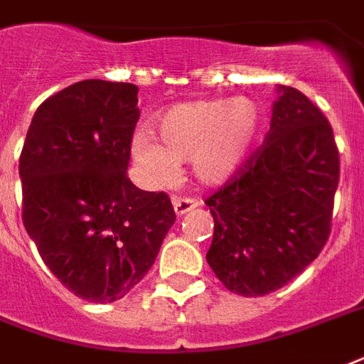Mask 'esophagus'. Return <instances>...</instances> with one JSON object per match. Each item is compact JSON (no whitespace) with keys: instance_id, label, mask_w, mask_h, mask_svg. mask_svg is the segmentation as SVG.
I'll return each mask as SVG.
<instances>
[{"instance_id":"34e87169","label":"esophagus","mask_w":364,"mask_h":364,"mask_svg":"<svg viewBox=\"0 0 364 364\" xmlns=\"http://www.w3.org/2000/svg\"><path fill=\"white\" fill-rule=\"evenodd\" d=\"M171 204H173V211H176V215H185V213H187V211H191V210H194V208H196V205H198V202H196V200H193V198H173L171 200Z\"/></svg>"}]
</instances>
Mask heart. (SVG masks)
Returning a JSON list of instances; mask_svg holds the SVG:
<instances>
[{"label": "heart", "instance_id": "b5f03b06", "mask_svg": "<svg viewBox=\"0 0 364 364\" xmlns=\"http://www.w3.org/2000/svg\"><path fill=\"white\" fill-rule=\"evenodd\" d=\"M264 126V113L251 98L185 102L156 119L151 132L132 139L137 168L154 185L177 176V162L188 160L194 179L208 187L228 181L251 156Z\"/></svg>", "mask_w": 364, "mask_h": 364}]
</instances>
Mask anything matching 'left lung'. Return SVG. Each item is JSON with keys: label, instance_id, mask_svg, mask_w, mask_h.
Instances as JSON below:
<instances>
[{"label": "left lung", "instance_id": "left-lung-1", "mask_svg": "<svg viewBox=\"0 0 364 364\" xmlns=\"http://www.w3.org/2000/svg\"><path fill=\"white\" fill-rule=\"evenodd\" d=\"M276 90L262 147L205 200L215 223L205 260L242 296L277 291L316 260L338 187V149L325 115L296 88Z\"/></svg>", "mask_w": 364, "mask_h": 364}]
</instances>
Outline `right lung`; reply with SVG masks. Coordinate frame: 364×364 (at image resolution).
<instances>
[{"label":"right lung","instance_id":"obj_1","mask_svg":"<svg viewBox=\"0 0 364 364\" xmlns=\"http://www.w3.org/2000/svg\"><path fill=\"white\" fill-rule=\"evenodd\" d=\"M137 87L88 79L37 107L20 154L22 221L48 270L79 299H122L176 223L168 194L128 179Z\"/></svg>","mask_w":364,"mask_h":364}]
</instances>
